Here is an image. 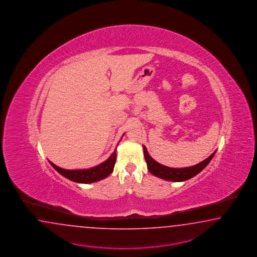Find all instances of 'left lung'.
<instances>
[{
    "label": "left lung",
    "instance_id": "obj_1",
    "mask_svg": "<svg viewBox=\"0 0 257 257\" xmlns=\"http://www.w3.org/2000/svg\"><path fill=\"white\" fill-rule=\"evenodd\" d=\"M143 149H144V156H145V160L147 161L149 171L155 176L166 181H170V182H183L194 177L196 174H198L200 171L205 169L216 153L215 151L214 153H212L211 156H209L207 159H205L196 165L188 167V168L175 169V168H170V167L160 164L159 162H157L150 157V155L148 152V149L145 146H143Z\"/></svg>",
    "mask_w": 257,
    "mask_h": 257
}]
</instances>
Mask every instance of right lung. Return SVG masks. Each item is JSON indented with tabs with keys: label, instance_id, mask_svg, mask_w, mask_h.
<instances>
[{
	"label": "right lung",
	"instance_id": "obj_1",
	"mask_svg": "<svg viewBox=\"0 0 257 257\" xmlns=\"http://www.w3.org/2000/svg\"><path fill=\"white\" fill-rule=\"evenodd\" d=\"M116 156L117 154L115 149L114 152L106 161L96 167H93L91 169L86 170H64L53 164L52 161H50V163L63 177L67 178L75 183H91L108 177L112 172L116 162Z\"/></svg>",
	"mask_w": 257,
	"mask_h": 257
}]
</instances>
